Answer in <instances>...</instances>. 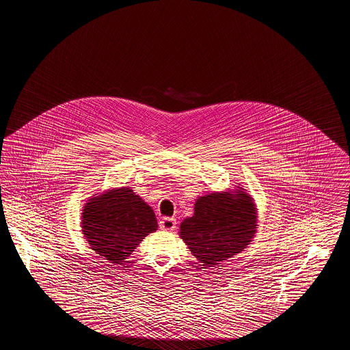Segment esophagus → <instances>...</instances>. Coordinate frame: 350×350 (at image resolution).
Listing matches in <instances>:
<instances>
[{"label": "esophagus", "instance_id": "esophagus-1", "mask_svg": "<svg viewBox=\"0 0 350 350\" xmlns=\"http://www.w3.org/2000/svg\"><path fill=\"white\" fill-rule=\"evenodd\" d=\"M160 228L164 231H173L176 228V219L174 217H163L160 220Z\"/></svg>", "mask_w": 350, "mask_h": 350}]
</instances>
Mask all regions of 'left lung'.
Segmentation results:
<instances>
[{
  "mask_svg": "<svg viewBox=\"0 0 350 350\" xmlns=\"http://www.w3.org/2000/svg\"><path fill=\"white\" fill-rule=\"evenodd\" d=\"M256 230L253 198L239 187L196 200L194 215L183 219L180 237L203 267H214L245 250Z\"/></svg>",
  "mask_w": 350,
  "mask_h": 350,
  "instance_id": "8db88e82",
  "label": "left lung"
}]
</instances>
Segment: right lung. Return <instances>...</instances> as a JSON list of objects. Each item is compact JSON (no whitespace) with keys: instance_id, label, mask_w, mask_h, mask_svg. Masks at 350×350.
<instances>
[{"instance_id":"right-lung-1","label":"right lung","mask_w":350,"mask_h":350,"mask_svg":"<svg viewBox=\"0 0 350 350\" xmlns=\"http://www.w3.org/2000/svg\"><path fill=\"white\" fill-rule=\"evenodd\" d=\"M83 237L102 258L120 265L148 233L157 230L156 215L130 187L107 190L85 203Z\"/></svg>"}]
</instances>
